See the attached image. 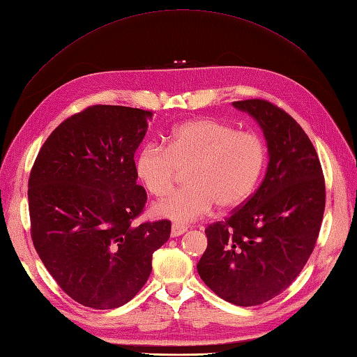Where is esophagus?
Listing matches in <instances>:
<instances>
[{"label": "esophagus", "instance_id": "34e87169", "mask_svg": "<svg viewBox=\"0 0 357 357\" xmlns=\"http://www.w3.org/2000/svg\"><path fill=\"white\" fill-rule=\"evenodd\" d=\"M188 231L186 226H181V225H172L171 228V236H180Z\"/></svg>", "mask_w": 357, "mask_h": 357}]
</instances>
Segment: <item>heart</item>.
<instances>
[{
	"label": "heart",
	"mask_w": 357,
	"mask_h": 357,
	"mask_svg": "<svg viewBox=\"0 0 357 357\" xmlns=\"http://www.w3.org/2000/svg\"><path fill=\"white\" fill-rule=\"evenodd\" d=\"M266 149L252 131H236L218 119L202 117L171 129L167 149L149 143L135 158V174L146 190L164 198L180 171L186 188L156 204L159 218L189 223L208 214L215 204L223 210L240 207L255 192L262 176Z\"/></svg>",
	"instance_id": "obj_1"
}]
</instances>
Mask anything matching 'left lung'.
<instances>
[{
	"label": "left lung",
	"instance_id": "obj_1",
	"mask_svg": "<svg viewBox=\"0 0 357 357\" xmlns=\"http://www.w3.org/2000/svg\"><path fill=\"white\" fill-rule=\"evenodd\" d=\"M232 105L261 126L269 160L252 198L205 229L208 245L197 269L215 295L252 307L282 294L307 264L325 211V178L294 117L264 100Z\"/></svg>",
	"mask_w": 357,
	"mask_h": 357
}]
</instances>
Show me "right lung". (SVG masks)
I'll return each mask as SVG.
<instances>
[{
  "mask_svg": "<svg viewBox=\"0 0 357 357\" xmlns=\"http://www.w3.org/2000/svg\"><path fill=\"white\" fill-rule=\"evenodd\" d=\"M150 119L132 107H89L50 134L32 167V243L59 287L84 307L131 301L169 238L168 220L132 225L147 199L134 155Z\"/></svg>",
  "mask_w": 357,
  "mask_h": 357,
  "instance_id": "1",
  "label": "right lung"
}]
</instances>
